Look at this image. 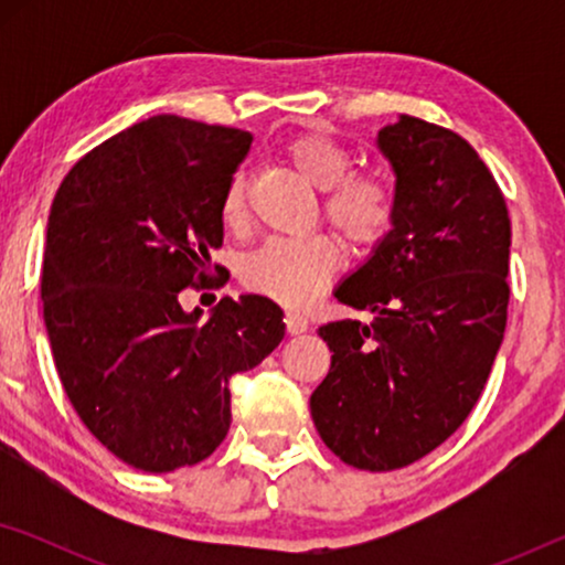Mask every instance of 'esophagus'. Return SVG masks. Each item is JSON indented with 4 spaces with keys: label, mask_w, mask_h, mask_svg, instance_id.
<instances>
[{
    "label": "esophagus",
    "mask_w": 565,
    "mask_h": 565,
    "mask_svg": "<svg viewBox=\"0 0 565 565\" xmlns=\"http://www.w3.org/2000/svg\"><path fill=\"white\" fill-rule=\"evenodd\" d=\"M285 329H288V334H303L308 331V319L298 311H288L285 313Z\"/></svg>",
    "instance_id": "34e87169"
}]
</instances>
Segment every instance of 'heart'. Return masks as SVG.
<instances>
[{
    "label": "heart",
    "mask_w": 565,
    "mask_h": 565,
    "mask_svg": "<svg viewBox=\"0 0 565 565\" xmlns=\"http://www.w3.org/2000/svg\"><path fill=\"white\" fill-rule=\"evenodd\" d=\"M288 159L313 188L327 192V218L354 246H375L393 226V198L383 182L350 173L352 157L323 134H300L288 143ZM244 177L236 174L223 192L221 215L242 221ZM339 269V252L327 236L273 238L244 262L246 288L282 306H303Z\"/></svg>",
    "instance_id": "b5f03b06"
}]
</instances>
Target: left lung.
<instances>
[{
  "label": "left lung",
  "mask_w": 565,
  "mask_h": 565,
  "mask_svg": "<svg viewBox=\"0 0 565 565\" xmlns=\"http://www.w3.org/2000/svg\"><path fill=\"white\" fill-rule=\"evenodd\" d=\"M393 226L334 298L375 321H329L331 367L311 396L323 445L360 470H396L468 419L504 339L507 203L473 146L398 115L377 130Z\"/></svg>",
  "instance_id": "left-lung-1"
}]
</instances>
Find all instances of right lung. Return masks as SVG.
I'll list each match as a JSON object with an SVG mask.
<instances>
[{
	"label": "right lung",
	"mask_w": 565,
	"mask_h": 565,
	"mask_svg": "<svg viewBox=\"0 0 565 565\" xmlns=\"http://www.w3.org/2000/svg\"><path fill=\"white\" fill-rule=\"evenodd\" d=\"M252 146L238 128L153 115L76 161L53 198L43 319L53 362L87 429L128 466L172 473L231 427V375L285 337L265 296L184 311L223 244L221 203Z\"/></svg>",
	"instance_id": "obj_1"
}]
</instances>
